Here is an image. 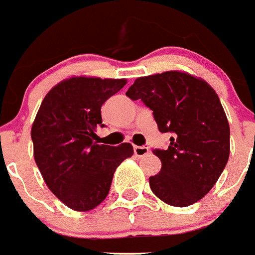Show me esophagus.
<instances>
[{"instance_id": "esophagus-1", "label": "esophagus", "mask_w": 255, "mask_h": 255, "mask_svg": "<svg viewBox=\"0 0 255 255\" xmlns=\"http://www.w3.org/2000/svg\"><path fill=\"white\" fill-rule=\"evenodd\" d=\"M148 152H150V148L146 147V146H134V154L135 156H144L147 155Z\"/></svg>"}]
</instances>
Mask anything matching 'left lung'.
<instances>
[{"mask_svg":"<svg viewBox=\"0 0 255 255\" xmlns=\"http://www.w3.org/2000/svg\"><path fill=\"white\" fill-rule=\"evenodd\" d=\"M126 96L152 111L160 133H171L167 148H155L160 172L150 188L166 204L188 207L204 197L227 166L231 130L217 93L188 73L139 77Z\"/></svg>","mask_w":255,"mask_h":255,"instance_id":"1","label":"left lung"}]
</instances>
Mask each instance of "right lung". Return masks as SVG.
<instances>
[{
    "mask_svg": "<svg viewBox=\"0 0 255 255\" xmlns=\"http://www.w3.org/2000/svg\"><path fill=\"white\" fill-rule=\"evenodd\" d=\"M124 79L72 77L55 85L32 124L34 158L47 187L73 211H91L108 196L115 171L133 146L96 142L101 107Z\"/></svg>",
    "mask_w": 255,
    "mask_h": 255,
    "instance_id": "obj_1",
    "label": "right lung"
}]
</instances>
